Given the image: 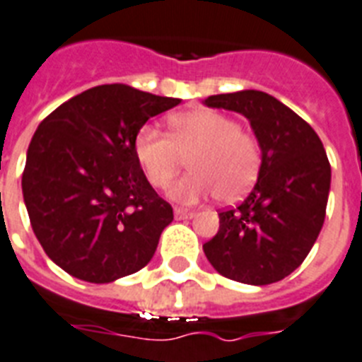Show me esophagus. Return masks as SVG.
Segmentation results:
<instances>
[{"label":"esophagus","mask_w":362,"mask_h":362,"mask_svg":"<svg viewBox=\"0 0 362 362\" xmlns=\"http://www.w3.org/2000/svg\"><path fill=\"white\" fill-rule=\"evenodd\" d=\"M175 217L176 219H191V217H195V211L187 210V208H175Z\"/></svg>","instance_id":"obj_1"}]
</instances>
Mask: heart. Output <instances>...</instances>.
I'll use <instances>...</instances> for the list:
<instances>
[{
  "mask_svg": "<svg viewBox=\"0 0 362 362\" xmlns=\"http://www.w3.org/2000/svg\"><path fill=\"white\" fill-rule=\"evenodd\" d=\"M134 154L146 180L156 189L171 186L186 165L193 171L171 189L176 201L195 202L214 195L221 202H236L257 180L262 151L251 132L214 110L173 115L169 135L143 126L135 134Z\"/></svg>",
  "mask_w": 362,
  "mask_h": 362,
  "instance_id": "obj_1",
  "label": "heart"
}]
</instances>
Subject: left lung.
Returning a JSON list of instances; mask_svg holds the SVG:
<instances>
[{
	"mask_svg": "<svg viewBox=\"0 0 362 362\" xmlns=\"http://www.w3.org/2000/svg\"><path fill=\"white\" fill-rule=\"evenodd\" d=\"M208 107L251 120L262 148L258 180L238 206L219 210V230L202 249L223 277L277 283L301 266L325 219L331 165L318 134L262 90L208 96Z\"/></svg>",
	"mask_w": 362,
	"mask_h": 362,
	"instance_id": "8db88e82",
	"label": "left lung"
}]
</instances>
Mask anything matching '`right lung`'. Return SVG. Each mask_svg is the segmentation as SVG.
Returning <instances> with one entry per match:
<instances>
[{
	"label": "right lung",
	"instance_id": "1",
	"mask_svg": "<svg viewBox=\"0 0 362 362\" xmlns=\"http://www.w3.org/2000/svg\"><path fill=\"white\" fill-rule=\"evenodd\" d=\"M178 104L128 85H98L38 124L23 201L44 252L72 277L111 283L154 257L173 208L146 180L134 139L151 117Z\"/></svg>",
	"mask_w": 362,
	"mask_h": 362
}]
</instances>
